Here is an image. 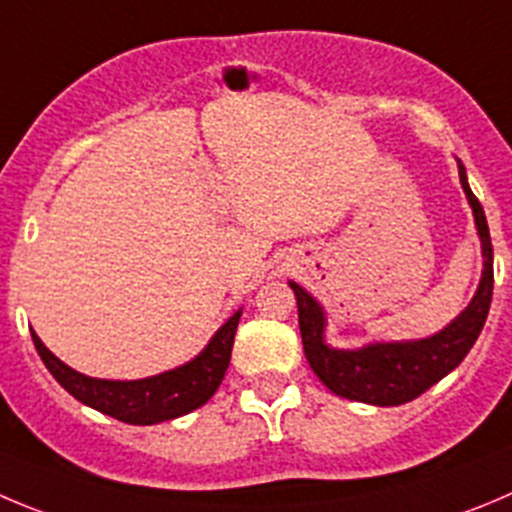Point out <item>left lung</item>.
<instances>
[{"label":"left lung","instance_id":"8db88e82","mask_svg":"<svg viewBox=\"0 0 512 512\" xmlns=\"http://www.w3.org/2000/svg\"><path fill=\"white\" fill-rule=\"evenodd\" d=\"M457 171L480 237L482 275L467 308L442 331L412 341H371L358 348H336L326 341L328 315L323 305L308 290L288 280L298 300V326L305 358L315 376L336 396L364 401L374 407H399L417 399L429 386L455 371L475 346L493 300V242H490L482 204L472 194L460 159H457Z\"/></svg>","mask_w":512,"mask_h":512}]
</instances>
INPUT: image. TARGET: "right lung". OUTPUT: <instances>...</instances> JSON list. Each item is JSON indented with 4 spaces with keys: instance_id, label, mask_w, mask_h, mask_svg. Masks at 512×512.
Returning a JSON list of instances; mask_svg holds the SVG:
<instances>
[{
    "instance_id": "1",
    "label": "right lung",
    "mask_w": 512,
    "mask_h": 512,
    "mask_svg": "<svg viewBox=\"0 0 512 512\" xmlns=\"http://www.w3.org/2000/svg\"><path fill=\"white\" fill-rule=\"evenodd\" d=\"M240 315L242 308L234 310L227 321L219 326V331L209 338L207 346L191 361L164 371V374L133 381L85 376L80 371L70 369L68 364H62L60 358L40 341L35 331H32V341H35V348L47 371L80 404L98 409V412L108 414L118 422L148 427V424L184 417V414L194 412V409H199L212 399L214 391L222 384L224 374H227Z\"/></svg>"
}]
</instances>
